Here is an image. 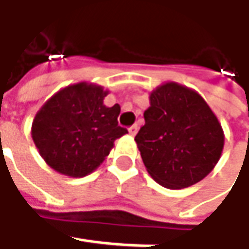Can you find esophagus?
Wrapping results in <instances>:
<instances>
[{
    "instance_id": "1",
    "label": "esophagus",
    "mask_w": 249,
    "mask_h": 249,
    "mask_svg": "<svg viewBox=\"0 0 249 249\" xmlns=\"http://www.w3.org/2000/svg\"><path fill=\"white\" fill-rule=\"evenodd\" d=\"M137 131H139V126H137V124L131 126V127H130V129H129L130 136H136V134H137Z\"/></svg>"
}]
</instances>
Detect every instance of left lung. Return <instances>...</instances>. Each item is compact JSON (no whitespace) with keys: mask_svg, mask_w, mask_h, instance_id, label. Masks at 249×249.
I'll list each match as a JSON object with an SVG mask.
<instances>
[{"mask_svg":"<svg viewBox=\"0 0 249 249\" xmlns=\"http://www.w3.org/2000/svg\"><path fill=\"white\" fill-rule=\"evenodd\" d=\"M144 120L134 140L149 176L162 187L196 184L222 157V124L206 101L187 86L166 82L151 91Z\"/></svg>","mask_w":249,"mask_h":249,"instance_id":"1","label":"left lung"}]
</instances>
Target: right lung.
<instances>
[{"instance_id":"obj_1","label":"right lung","mask_w":249,"mask_h":249,"mask_svg":"<svg viewBox=\"0 0 249 249\" xmlns=\"http://www.w3.org/2000/svg\"><path fill=\"white\" fill-rule=\"evenodd\" d=\"M95 83L80 82L56 91L34 116L32 139L45 163L69 177L92 173L127 130L118 124L119 104Z\"/></svg>"}]
</instances>
